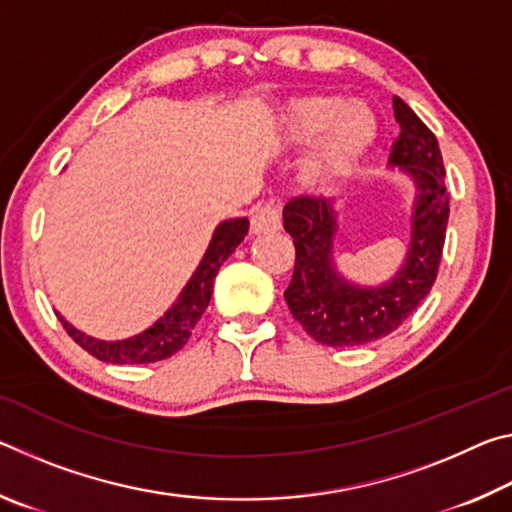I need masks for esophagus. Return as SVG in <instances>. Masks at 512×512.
<instances>
[{
	"mask_svg": "<svg viewBox=\"0 0 512 512\" xmlns=\"http://www.w3.org/2000/svg\"><path fill=\"white\" fill-rule=\"evenodd\" d=\"M280 223V205L268 203L253 216V221H250V232H253V235H266V232L280 230Z\"/></svg>",
	"mask_w": 512,
	"mask_h": 512,
	"instance_id": "34e87169",
	"label": "esophagus"
}]
</instances>
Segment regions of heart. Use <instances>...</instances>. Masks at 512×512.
I'll return each mask as SVG.
<instances>
[{
  "instance_id": "obj_1",
  "label": "heart",
  "mask_w": 512,
  "mask_h": 512,
  "mask_svg": "<svg viewBox=\"0 0 512 512\" xmlns=\"http://www.w3.org/2000/svg\"><path fill=\"white\" fill-rule=\"evenodd\" d=\"M280 137L289 146L314 149L300 164V183L309 192L341 189L379 135V119L366 103L345 101L339 94H307L280 112Z\"/></svg>"
}]
</instances>
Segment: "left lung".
I'll list each match as a JSON object with an SVG mask.
<instances>
[{
    "label": "left lung",
    "mask_w": 512,
    "mask_h": 512,
    "mask_svg": "<svg viewBox=\"0 0 512 512\" xmlns=\"http://www.w3.org/2000/svg\"><path fill=\"white\" fill-rule=\"evenodd\" d=\"M400 137L388 169L411 180L409 248L397 271L379 284H361L336 264L339 212L325 198H296L284 205L282 221L296 246V266L284 300L293 318L318 343L354 348L388 336L429 296L443 257L449 219L443 155L422 119L393 97Z\"/></svg>",
    "instance_id": "obj_1"
}]
</instances>
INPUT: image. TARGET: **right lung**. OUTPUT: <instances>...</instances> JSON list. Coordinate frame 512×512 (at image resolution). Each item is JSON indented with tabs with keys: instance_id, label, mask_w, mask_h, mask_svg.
Returning <instances> with one entry per match:
<instances>
[{
	"instance_id": "right-lung-1",
	"label": "right lung",
	"mask_w": 512,
	"mask_h": 512,
	"mask_svg": "<svg viewBox=\"0 0 512 512\" xmlns=\"http://www.w3.org/2000/svg\"><path fill=\"white\" fill-rule=\"evenodd\" d=\"M246 235L248 219H225L216 225L201 262H198L196 271L187 280L183 291L178 293V298L171 302V307L151 327L142 329L140 334L128 336V339H97V336H90L81 332L79 327H74L60 311H56V314L67 329V334L99 361L153 363L167 359L183 348L189 336H192L198 318L203 316V311L210 305L216 273H219L225 259L235 253V248L244 241Z\"/></svg>"
}]
</instances>
